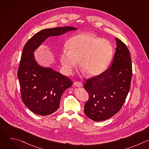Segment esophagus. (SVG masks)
<instances>
[{
	"mask_svg": "<svg viewBox=\"0 0 149 149\" xmlns=\"http://www.w3.org/2000/svg\"><path fill=\"white\" fill-rule=\"evenodd\" d=\"M74 86H75L76 87H82L83 86L82 83L79 81H75L74 82Z\"/></svg>",
	"mask_w": 149,
	"mask_h": 149,
	"instance_id": "1",
	"label": "esophagus"
}]
</instances>
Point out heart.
<instances>
[{"instance_id":"b5f03b06","label":"heart","mask_w":149,"mask_h":149,"mask_svg":"<svg viewBox=\"0 0 149 149\" xmlns=\"http://www.w3.org/2000/svg\"><path fill=\"white\" fill-rule=\"evenodd\" d=\"M60 56L66 74L70 75L81 59L80 66L87 75L101 74L108 68L113 54L110 42L92 34H80L71 38Z\"/></svg>"}]
</instances>
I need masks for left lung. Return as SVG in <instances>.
<instances>
[{
	"label": "left lung",
	"mask_w": 149,
	"mask_h": 149,
	"mask_svg": "<svg viewBox=\"0 0 149 149\" xmlns=\"http://www.w3.org/2000/svg\"><path fill=\"white\" fill-rule=\"evenodd\" d=\"M117 48L113 61L107 70L86 80L84 88L89 94L84 113L95 121L107 120L121 109L129 92L132 77L130 52L116 38Z\"/></svg>",
	"instance_id": "8db88e82"
}]
</instances>
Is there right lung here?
Segmentation results:
<instances>
[{"mask_svg": "<svg viewBox=\"0 0 149 149\" xmlns=\"http://www.w3.org/2000/svg\"><path fill=\"white\" fill-rule=\"evenodd\" d=\"M76 29L71 26L43 29L35 34L24 47L17 71L20 95L26 107L36 114L48 116L56 111L63 93L73 82L51 68L39 66L33 52L49 36Z\"/></svg>", "mask_w": 149, "mask_h": 149, "instance_id": "obj_1", "label": "right lung"}]
</instances>
